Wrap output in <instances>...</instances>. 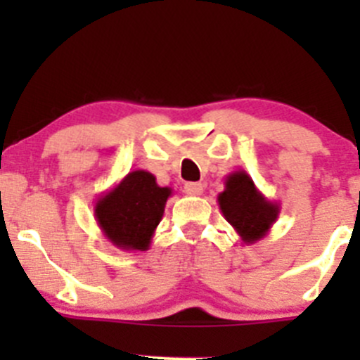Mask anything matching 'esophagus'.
I'll use <instances>...</instances> for the list:
<instances>
[{
    "instance_id": "obj_1",
    "label": "esophagus",
    "mask_w": 360,
    "mask_h": 360,
    "mask_svg": "<svg viewBox=\"0 0 360 360\" xmlns=\"http://www.w3.org/2000/svg\"><path fill=\"white\" fill-rule=\"evenodd\" d=\"M184 191L190 195H202L203 184L202 183H186L184 184Z\"/></svg>"
}]
</instances>
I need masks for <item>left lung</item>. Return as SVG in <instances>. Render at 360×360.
Segmentation results:
<instances>
[{
    "instance_id": "obj_1",
    "label": "left lung",
    "mask_w": 360,
    "mask_h": 360,
    "mask_svg": "<svg viewBox=\"0 0 360 360\" xmlns=\"http://www.w3.org/2000/svg\"><path fill=\"white\" fill-rule=\"evenodd\" d=\"M217 203L224 219L245 245L263 240L281 214V203L268 200L245 170H235L226 176Z\"/></svg>"
}]
</instances>
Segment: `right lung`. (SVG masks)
Here are the masks:
<instances>
[{"mask_svg": "<svg viewBox=\"0 0 360 360\" xmlns=\"http://www.w3.org/2000/svg\"><path fill=\"white\" fill-rule=\"evenodd\" d=\"M172 190L158 186L151 172L132 170L97 198L94 216L115 248L148 250Z\"/></svg>", "mask_w": 360, "mask_h": 360, "instance_id": "obj_1", "label": "right lung"}]
</instances>
